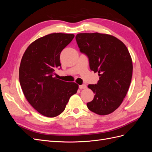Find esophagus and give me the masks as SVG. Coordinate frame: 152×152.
<instances>
[{
    "instance_id": "obj_1",
    "label": "esophagus",
    "mask_w": 152,
    "mask_h": 152,
    "mask_svg": "<svg viewBox=\"0 0 152 152\" xmlns=\"http://www.w3.org/2000/svg\"><path fill=\"white\" fill-rule=\"evenodd\" d=\"M79 89H86V87H87V86H86V85H85V84H82V85H80L79 86Z\"/></svg>"
}]
</instances>
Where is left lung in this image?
<instances>
[{
  "instance_id": "obj_1",
  "label": "left lung",
  "mask_w": 152,
  "mask_h": 152,
  "mask_svg": "<svg viewBox=\"0 0 152 152\" xmlns=\"http://www.w3.org/2000/svg\"><path fill=\"white\" fill-rule=\"evenodd\" d=\"M75 39L80 53L89 59L90 69L99 76L97 84L88 86L95 95L87 107L100 115L111 113L122 103L131 84L129 52L122 41L108 34H78Z\"/></svg>"
}]
</instances>
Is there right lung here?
Here are the masks:
<instances>
[{
  "instance_id": "add662e5",
  "label": "right lung",
  "mask_w": 152,
  "mask_h": 152,
  "mask_svg": "<svg viewBox=\"0 0 152 152\" xmlns=\"http://www.w3.org/2000/svg\"><path fill=\"white\" fill-rule=\"evenodd\" d=\"M73 38V34L47 35L32 42L22 57L19 70L22 91L29 103L44 116L61 114L79 88L75 82L54 76L56 68H61V52Z\"/></svg>"
}]
</instances>
